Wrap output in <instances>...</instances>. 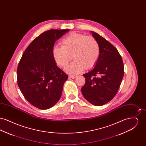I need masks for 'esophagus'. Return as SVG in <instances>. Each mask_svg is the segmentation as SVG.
Listing matches in <instances>:
<instances>
[{
    "instance_id": "1",
    "label": "esophagus",
    "mask_w": 146,
    "mask_h": 146,
    "mask_svg": "<svg viewBox=\"0 0 146 146\" xmlns=\"http://www.w3.org/2000/svg\"><path fill=\"white\" fill-rule=\"evenodd\" d=\"M68 77H69V78H72V79H74V78L76 77V76H72V75H70V76H68Z\"/></svg>"
}]
</instances>
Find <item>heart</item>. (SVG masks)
Listing matches in <instances>:
<instances>
[{"mask_svg": "<svg viewBox=\"0 0 146 146\" xmlns=\"http://www.w3.org/2000/svg\"><path fill=\"white\" fill-rule=\"evenodd\" d=\"M61 44V46L52 48V55L56 64L62 68L67 66L72 55L74 61L66 68L70 74L92 68L99 58L100 45L92 36L72 32L63 39Z\"/></svg>", "mask_w": 146, "mask_h": 146, "instance_id": "b5f03b06", "label": "heart"}]
</instances>
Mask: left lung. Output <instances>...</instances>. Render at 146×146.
Returning a JSON list of instances; mask_svg holds the SVG:
<instances>
[{
    "mask_svg": "<svg viewBox=\"0 0 146 146\" xmlns=\"http://www.w3.org/2000/svg\"><path fill=\"white\" fill-rule=\"evenodd\" d=\"M100 45V55L95 68L83 74L82 88L84 98L91 104L102 106L114 98L124 76V64L118 50L104 37L91 31Z\"/></svg>",
    "mask_w": 146,
    "mask_h": 146,
    "instance_id": "left-lung-1",
    "label": "left lung"
}]
</instances>
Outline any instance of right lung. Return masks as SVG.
Here are the masks:
<instances>
[{"label":"right lung","instance_id":"1","mask_svg":"<svg viewBox=\"0 0 146 146\" xmlns=\"http://www.w3.org/2000/svg\"><path fill=\"white\" fill-rule=\"evenodd\" d=\"M69 29H50L32 42L24 51L17 69V82L23 96L40 110L54 106L61 96L67 75L56 64L52 49Z\"/></svg>","mask_w":146,"mask_h":146}]
</instances>
